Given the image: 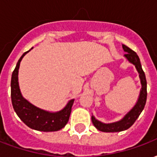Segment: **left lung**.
<instances>
[{
    "label": "left lung",
    "instance_id": "obj_1",
    "mask_svg": "<svg viewBox=\"0 0 157 157\" xmlns=\"http://www.w3.org/2000/svg\"><path fill=\"white\" fill-rule=\"evenodd\" d=\"M123 48L124 49L126 54L124 56L127 58L128 61L134 64L140 74V78L141 82V90L140 93L138 102H136L135 107L129 111V112L120 121L112 123V124H103L102 122L97 120L93 116H92V121L93 125L98 130L102 132H119L128 129L129 127H131L134 124V123L136 121L140 114L141 113L142 110L144 109L147 98V89H146V79H145V72L143 71L141 67V64L140 61V58L137 54L135 51H133L131 48L127 47L126 45L123 44Z\"/></svg>",
    "mask_w": 157,
    "mask_h": 157
}]
</instances>
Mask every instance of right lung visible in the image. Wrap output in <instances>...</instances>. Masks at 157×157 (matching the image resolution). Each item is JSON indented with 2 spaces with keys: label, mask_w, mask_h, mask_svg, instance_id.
Wrapping results in <instances>:
<instances>
[{
  "label": "right lung",
  "mask_w": 157,
  "mask_h": 157,
  "mask_svg": "<svg viewBox=\"0 0 157 157\" xmlns=\"http://www.w3.org/2000/svg\"><path fill=\"white\" fill-rule=\"evenodd\" d=\"M29 51L25 52L21 56L18 62L17 63L16 68L12 72L11 80V98L13 109L20 119L29 128L44 132L58 131L64 128L68 123L74 99L71 100L61 111L49 113L33 106L22 98L19 89L17 75L20 62Z\"/></svg>",
  "instance_id": "obj_1"
}]
</instances>
